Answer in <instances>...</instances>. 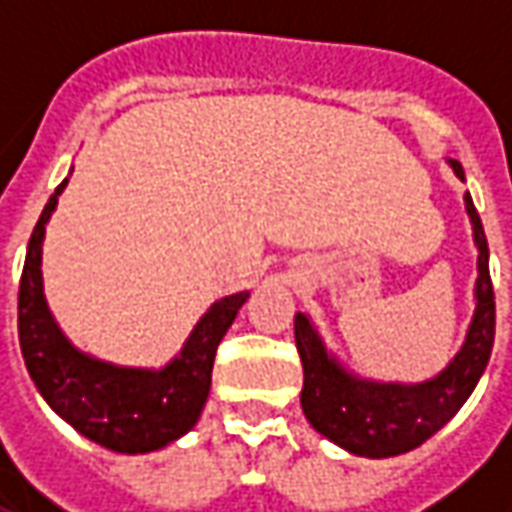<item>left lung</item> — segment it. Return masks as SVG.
Wrapping results in <instances>:
<instances>
[{
	"label": "left lung",
	"mask_w": 512,
	"mask_h": 512,
	"mask_svg": "<svg viewBox=\"0 0 512 512\" xmlns=\"http://www.w3.org/2000/svg\"><path fill=\"white\" fill-rule=\"evenodd\" d=\"M455 175L463 178V167L452 161ZM466 211L474 224L477 257V310L466 334V343L450 367L425 384H373L348 376L343 367L326 354L307 315H296L293 332L304 367L301 408L310 425L326 439L365 458H392L428 441L436 430L450 422L458 408L472 395L491 359L496 329V301L488 274V241L480 213L466 194Z\"/></svg>",
	"instance_id": "left-lung-1"
}]
</instances>
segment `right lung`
Instances as JSON below:
<instances>
[{
  "label": "right lung",
  "instance_id": "obj_1",
  "mask_svg": "<svg viewBox=\"0 0 512 512\" xmlns=\"http://www.w3.org/2000/svg\"><path fill=\"white\" fill-rule=\"evenodd\" d=\"M68 178L54 189L27 246L18 285V343L40 395L82 436L115 452H153L194 428L211 389L216 348L249 293L216 301L164 370L112 367L79 354L51 318L40 282V244Z\"/></svg>",
  "mask_w": 512,
  "mask_h": 512
}]
</instances>
